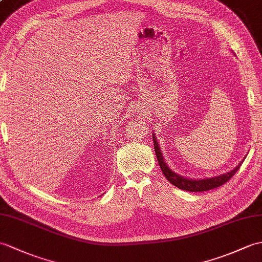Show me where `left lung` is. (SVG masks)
<instances>
[{
  "label": "left lung",
  "mask_w": 262,
  "mask_h": 262,
  "mask_svg": "<svg viewBox=\"0 0 262 262\" xmlns=\"http://www.w3.org/2000/svg\"><path fill=\"white\" fill-rule=\"evenodd\" d=\"M154 139V149H155V154L157 157V161H159V165L162 169V172L165 176L166 180L172 183L174 186L181 188V190L188 191V192H204V191H210L213 190V188H216L219 186L223 185L224 183H227L228 181L231 180V178L239 171V168L241 166L242 162L239 164L232 171L222 174L220 176H215V178H211V179H205V180H190V179H185L182 178L179 174L174 173L173 171L168 168L166 165V163L164 162L163 156L161 153L160 146L157 144V141L155 139V136L153 135Z\"/></svg>",
  "instance_id": "1"
}]
</instances>
